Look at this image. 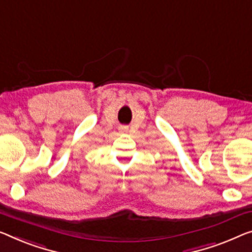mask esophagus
Masks as SVG:
<instances>
[{
  "label": "esophagus",
  "mask_w": 252,
  "mask_h": 252,
  "mask_svg": "<svg viewBox=\"0 0 252 252\" xmlns=\"http://www.w3.org/2000/svg\"><path fill=\"white\" fill-rule=\"evenodd\" d=\"M122 129H123V130H126V126H123V127H122Z\"/></svg>",
  "instance_id": "1"
}]
</instances>
